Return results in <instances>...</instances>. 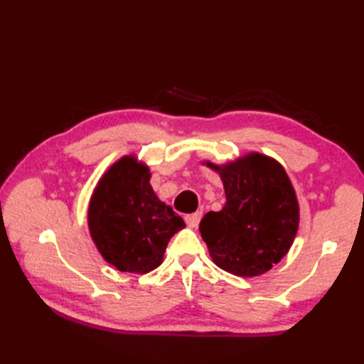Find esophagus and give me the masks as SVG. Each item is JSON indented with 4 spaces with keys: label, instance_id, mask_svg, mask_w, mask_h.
<instances>
[{
    "label": "esophagus",
    "instance_id": "obj_1",
    "mask_svg": "<svg viewBox=\"0 0 364 364\" xmlns=\"http://www.w3.org/2000/svg\"><path fill=\"white\" fill-rule=\"evenodd\" d=\"M202 218V213H194V214H188L185 217V222L190 228H197L199 226V222Z\"/></svg>",
    "mask_w": 364,
    "mask_h": 364
}]
</instances>
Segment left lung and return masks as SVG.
<instances>
[{"label":"left lung","instance_id":"left-lung-1","mask_svg":"<svg viewBox=\"0 0 364 364\" xmlns=\"http://www.w3.org/2000/svg\"><path fill=\"white\" fill-rule=\"evenodd\" d=\"M226 203L209 211L199 230L220 269L237 277H258L289 252L299 226V205L287 173L259 153L218 167Z\"/></svg>","mask_w":364,"mask_h":364}]
</instances>
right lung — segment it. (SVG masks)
<instances>
[{"label":"right lung","instance_id":"add662e5","mask_svg":"<svg viewBox=\"0 0 364 364\" xmlns=\"http://www.w3.org/2000/svg\"><path fill=\"white\" fill-rule=\"evenodd\" d=\"M150 173L134 156L115 162L98 182L87 225L103 258L119 272L149 273L161 266L170 238L185 223L161 202Z\"/></svg>","mask_w":364,"mask_h":364}]
</instances>
